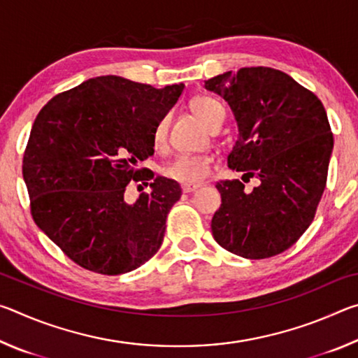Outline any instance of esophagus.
Segmentation results:
<instances>
[{"mask_svg":"<svg viewBox=\"0 0 358 358\" xmlns=\"http://www.w3.org/2000/svg\"><path fill=\"white\" fill-rule=\"evenodd\" d=\"M201 186L202 185H199V183H185V185H181V189H183V192H194V191H197Z\"/></svg>","mask_w":358,"mask_h":358,"instance_id":"esophagus-1","label":"esophagus"}]
</instances>
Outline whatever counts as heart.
I'll return each instance as SVG.
<instances>
[{"instance_id":"obj_1","label":"heart","mask_w":358,"mask_h":358,"mask_svg":"<svg viewBox=\"0 0 358 358\" xmlns=\"http://www.w3.org/2000/svg\"><path fill=\"white\" fill-rule=\"evenodd\" d=\"M191 108L203 121V124L208 129L226 115L221 102L213 98H208V96H199V98L192 99ZM166 136L167 120L161 118L153 129V142L156 147H159V145L166 142ZM210 162L211 159L207 155L183 153L175 156L167 166H164L162 172H164L167 178L178 181V183H199V181H202L208 175Z\"/></svg>"}]
</instances>
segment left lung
Listing matches in <instances>:
<instances>
[{
	"mask_svg": "<svg viewBox=\"0 0 358 358\" xmlns=\"http://www.w3.org/2000/svg\"><path fill=\"white\" fill-rule=\"evenodd\" d=\"M205 88L227 101L238 138L227 164L260 183H216L221 207L211 232L224 250L245 259L276 256L310 227L325 189L333 136L322 102L292 77L271 68L224 72Z\"/></svg>",
	"mask_w": 358,
	"mask_h": 358,
	"instance_id": "1",
	"label": "left lung"
}]
</instances>
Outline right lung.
<instances>
[{"mask_svg": "<svg viewBox=\"0 0 358 358\" xmlns=\"http://www.w3.org/2000/svg\"><path fill=\"white\" fill-rule=\"evenodd\" d=\"M183 90L101 76L55 96L36 117L23 156L33 220L83 268L123 275L159 250L180 185L155 177L132 203L124 191L131 180L153 178L137 162L155 153V126Z\"/></svg>", "mask_w": 358, "mask_h": 358, "instance_id": "add662e5", "label": "right lung"}]
</instances>
